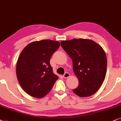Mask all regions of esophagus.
<instances>
[{
	"label": "esophagus",
	"instance_id": "34e87169",
	"mask_svg": "<svg viewBox=\"0 0 121 121\" xmlns=\"http://www.w3.org/2000/svg\"><path fill=\"white\" fill-rule=\"evenodd\" d=\"M63 76L65 78H67L70 76V73H68V72H66V73Z\"/></svg>",
	"mask_w": 121,
	"mask_h": 121
}]
</instances>
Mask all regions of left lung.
Wrapping results in <instances>:
<instances>
[{"mask_svg":"<svg viewBox=\"0 0 121 121\" xmlns=\"http://www.w3.org/2000/svg\"><path fill=\"white\" fill-rule=\"evenodd\" d=\"M61 46L72 59L78 86L73 92L81 97L98 91L105 78L107 57L100 45L89 39H78L61 42Z\"/></svg>","mask_w":121,"mask_h":121,"instance_id":"left-lung-1","label":"left lung"}]
</instances>
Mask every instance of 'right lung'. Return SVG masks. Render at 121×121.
<instances>
[{
	"instance_id": "obj_1",
	"label": "right lung",
	"mask_w": 121,
	"mask_h": 121,
	"mask_svg": "<svg viewBox=\"0 0 121 121\" xmlns=\"http://www.w3.org/2000/svg\"><path fill=\"white\" fill-rule=\"evenodd\" d=\"M60 46L57 41L43 40L32 42L22 50L17 59L16 72L21 87L29 95L44 97L58 79L53 73L50 60Z\"/></svg>"
}]
</instances>
